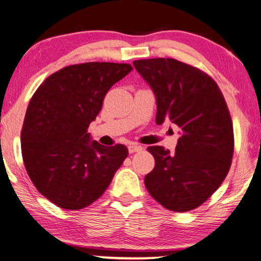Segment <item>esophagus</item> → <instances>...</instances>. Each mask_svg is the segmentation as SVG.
Instances as JSON below:
<instances>
[{
    "instance_id": "esophagus-1",
    "label": "esophagus",
    "mask_w": 261,
    "mask_h": 261,
    "mask_svg": "<svg viewBox=\"0 0 261 261\" xmlns=\"http://www.w3.org/2000/svg\"><path fill=\"white\" fill-rule=\"evenodd\" d=\"M143 148L141 146H139V144L136 143H129V146H128V151H129L130 154L133 153H138V151H141Z\"/></svg>"
}]
</instances>
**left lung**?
I'll list each match as a JSON object with an SVG mask.
<instances>
[{
	"label": "left lung",
	"mask_w": 261,
	"mask_h": 261,
	"mask_svg": "<svg viewBox=\"0 0 261 261\" xmlns=\"http://www.w3.org/2000/svg\"><path fill=\"white\" fill-rule=\"evenodd\" d=\"M133 64L154 92L156 123L170 120L181 128L175 153L148 147L155 167L144 186L168 210H194L218 189L231 166L233 126L225 99L210 75L176 59Z\"/></svg>",
	"instance_id": "left-lung-1"
}]
</instances>
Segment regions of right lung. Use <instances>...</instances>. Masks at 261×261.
I'll use <instances>...</instances> for the list:
<instances>
[{"label":"right lung","mask_w":261,"mask_h":261,"mask_svg":"<svg viewBox=\"0 0 261 261\" xmlns=\"http://www.w3.org/2000/svg\"><path fill=\"white\" fill-rule=\"evenodd\" d=\"M132 70L117 63L70 65L47 77L31 98L21 133L24 166L37 190L57 206L90 205L127 158L126 146L92 141L87 128L108 90Z\"/></svg>","instance_id":"right-lung-1"}]
</instances>
